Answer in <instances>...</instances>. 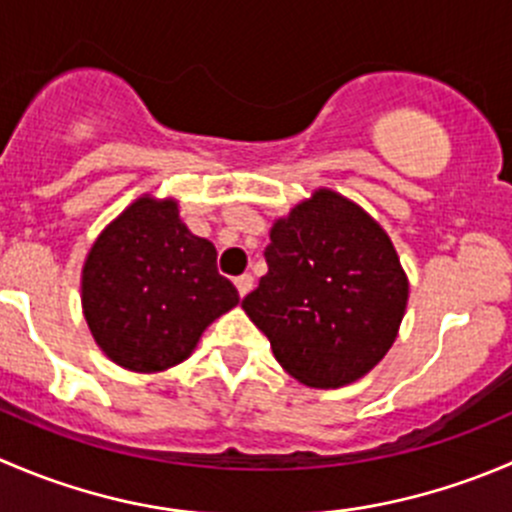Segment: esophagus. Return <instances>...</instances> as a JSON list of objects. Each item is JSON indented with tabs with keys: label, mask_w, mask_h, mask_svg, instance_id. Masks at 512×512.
Wrapping results in <instances>:
<instances>
[{
	"label": "esophagus",
	"mask_w": 512,
	"mask_h": 512,
	"mask_svg": "<svg viewBox=\"0 0 512 512\" xmlns=\"http://www.w3.org/2000/svg\"><path fill=\"white\" fill-rule=\"evenodd\" d=\"M252 285H255V277L252 275H240V277H235V287H237V292H240V297H245L247 292L252 290Z\"/></svg>",
	"instance_id": "1"
}]
</instances>
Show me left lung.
I'll return each instance as SVG.
<instances>
[{
	"instance_id": "obj_1",
	"label": "left lung",
	"mask_w": 512,
	"mask_h": 512,
	"mask_svg": "<svg viewBox=\"0 0 512 512\" xmlns=\"http://www.w3.org/2000/svg\"><path fill=\"white\" fill-rule=\"evenodd\" d=\"M267 275L242 310L277 362L310 388H342L395 342L408 280L390 237L345 197L320 190L277 220Z\"/></svg>"
}]
</instances>
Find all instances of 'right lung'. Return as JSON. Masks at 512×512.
Returning a JSON list of instances; mask_svg holds the SVG:
<instances>
[{
  "mask_svg": "<svg viewBox=\"0 0 512 512\" xmlns=\"http://www.w3.org/2000/svg\"><path fill=\"white\" fill-rule=\"evenodd\" d=\"M240 302L217 272L212 242L180 222L175 202L142 197L89 250L82 307L109 360L135 372L177 365L202 330Z\"/></svg>",
  "mask_w": 512,
  "mask_h": 512,
  "instance_id": "obj_1",
  "label": "right lung"
}]
</instances>
